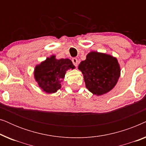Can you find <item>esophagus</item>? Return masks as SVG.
Here are the masks:
<instances>
[{
    "label": "esophagus",
    "mask_w": 146,
    "mask_h": 146,
    "mask_svg": "<svg viewBox=\"0 0 146 146\" xmlns=\"http://www.w3.org/2000/svg\"><path fill=\"white\" fill-rule=\"evenodd\" d=\"M72 61L74 65L75 66H76L78 65V59L76 58H73L72 60Z\"/></svg>",
    "instance_id": "esophagus-1"
}]
</instances>
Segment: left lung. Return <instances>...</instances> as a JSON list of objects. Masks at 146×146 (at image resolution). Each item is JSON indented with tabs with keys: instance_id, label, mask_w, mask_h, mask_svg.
I'll use <instances>...</instances> for the list:
<instances>
[{
	"instance_id": "1",
	"label": "left lung",
	"mask_w": 146,
	"mask_h": 146,
	"mask_svg": "<svg viewBox=\"0 0 146 146\" xmlns=\"http://www.w3.org/2000/svg\"><path fill=\"white\" fill-rule=\"evenodd\" d=\"M78 69L84 76L86 87L96 96L111 90L120 76V66L116 58L105 53L90 52L82 61Z\"/></svg>"
}]
</instances>
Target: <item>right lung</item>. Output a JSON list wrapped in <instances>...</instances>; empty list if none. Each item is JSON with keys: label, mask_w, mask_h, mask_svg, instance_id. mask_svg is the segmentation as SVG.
<instances>
[{"label": "right lung", "mask_w": 146, "mask_h": 146, "mask_svg": "<svg viewBox=\"0 0 146 146\" xmlns=\"http://www.w3.org/2000/svg\"><path fill=\"white\" fill-rule=\"evenodd\" d=\"M74 66L68 58H56L52 55L35 66L34 76L38 86L48 94L56 92L60 89L61 82L64 78L65 74L69 69H74Z\"/></svg>", "instance_id": "right-lung-1"}]
</instances>
